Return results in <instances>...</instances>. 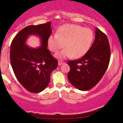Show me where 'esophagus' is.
<instances>
[{
  "instance_id": "obj_1",
  "label": "esophagus",
  "mask_w": 123,
  "mask_h": 123,
  "mask_svg": "<svg viewBox=\"0 0 123 123\" xmlns=\"http://www.w3.org/2000/svg\"><path fill=\"white\" fill-rule=\"evenodd\" d=\"M64 62L62 61H58V65L59 66L61 65V64H62Z\"/></svg>"
}]
</instances>
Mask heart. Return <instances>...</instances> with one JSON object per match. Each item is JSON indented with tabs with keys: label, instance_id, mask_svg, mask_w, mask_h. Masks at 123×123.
I'll list each match as a JSON object with an SVG mask.
<instances>
[{
	"label": "heart",
	"instance_id": "heart-1",
	"mask_svg": "<svg viewBox=\"0 0 123 123\" xmlns=\"http://www.w3.org/2000/svg\"><path fill=\"white\" fill-rule=\"evenodd\" d=\"M93 38L94 33L91 29L75 24H66L58 29L56 34L49 37L48 45L51 51L57 53L64 44L65 48L55 55L58 59H65L73 56L78 58L88 51Z\"/></svg>",
	"mask_w": 123,
	"mask_h": 123
}]
</instances>
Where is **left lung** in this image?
Listing matches in <instances>:
<instances>
[{
	"label": "left lung",
	"instance_id": "8db88e82",
	"mask_svg": "<svg viewBox=\"0 0 123 123\" xmlns=\"http://www.w3.org/2000/svg\"><path fill=\"white\" fill-rule=\"evenodd\" d=\"M95 34L94 42L84 56L68 62L70 68L68 80L81 91L94 87L103 78L109 64L111 51L106 35L97 28Z\"/></svg>",
	"mask_w": 123,
	"mask_h": 123
}]
</instances>
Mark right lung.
Listing matches in <instances>:
<instances>
[{
    "mask_svg": "<svg viewBox=\"0 0 123 123\" xmlns=\"http://www.w3.org/2000/svg\"><path fill=\"white\" fill-rule=\"evenodd\" d=\"M51 22L37 25H29L18 33L12 41L10 61L14 75L27 91L39 93L50 82L51 72L57 68L58 61L47 49L48 39L52 30ZM30 35L40 38L41 45L32 48L26 44Z\"/></svg>",
    "mask_w": 123,
    "mask_h": 123,
    "instance_id": "add662e5",
    "label": "right lung"
}]
</instances>
